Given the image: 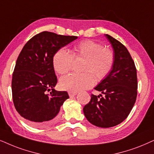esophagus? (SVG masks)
I'll return each instance as SVG.
<instances>
[{"mask_svg": "<svg viewBox=\"0 0 154 154\" xmlns=\"http://www.w3.org/2000/svg\"><path fill=\"white\" fill-rule=\"evenodd\" d=\"M77 92H71V91H69V95L70 97H73V96H75V95H77Z\"/></svg>", "mask_w": 154, "mask_h": 154, "instance_id": "obj_1", "label": "esophagus"}]
</instances>
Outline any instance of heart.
I'll use <instances>...</instances> for the list:
<instances>
[{
  "label": "heart",
  "mask_w": 154,
  "mask_h": 154,
  "mask_svg": "<svg viewBox=\"0 0 154 154\" xmlns=\"http://www.w3.org/2000/svg\"><path fill=\"white\" fill-rule=\"evenodd\" d=\"M74 54L77 57L86 59L83 73H72L60 79V86L63 90L78 92L93 86L97 79L106 77L114 65L112 51L104 48L100 44L94 41L83 40L74 47ZM74 57L72 52L66 48L58 50L53 57V66L55 71L60 74L69 72L72 68Z\"/></svg>",
  "instance_id": "b5f03b06"
}]
</instances>
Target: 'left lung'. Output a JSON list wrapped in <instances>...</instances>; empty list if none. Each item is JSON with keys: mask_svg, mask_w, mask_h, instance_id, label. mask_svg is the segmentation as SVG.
<instances>
[{"mask_svg": "<svg viewBox=\"0 0 154 154\" xmlns=\"http://www.w3.org/2000/svg\"><path fill=\"white\" fill-rule=\"evenodd\" d=\"M105 36L112 47L114 65L94 88L104 96L91 95L83 113L92 125L108 128L122 122L130 113L137 99L138 84L134 62L127 48L111 36Z\"/></svg>", "mask_w": 154, "mask_h": 154, "instance_id": "obj_1", "label": "left lung"}]
</instances>
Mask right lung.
<instances>
[{
	"label": "right lung",
	"instance_id": "add662e5",
	"mask_svg": "<svg viewBox=\"0 0 154 154\" xmlns=\"http://www.w3.org/2000/svg\"><path fill=\"white\" fill-rule=\"evenodd\" d=\"M42 32L24 46L16 61L12 79V93L16 110L33 127L54 122L61 106L69 96L54 89L57 78L53 57L61 48L77 39ZM51 90V95L47 91Z\"/></svg>",
	"mask_w": 154,
	"mask_h": 154
}]
</instances>
